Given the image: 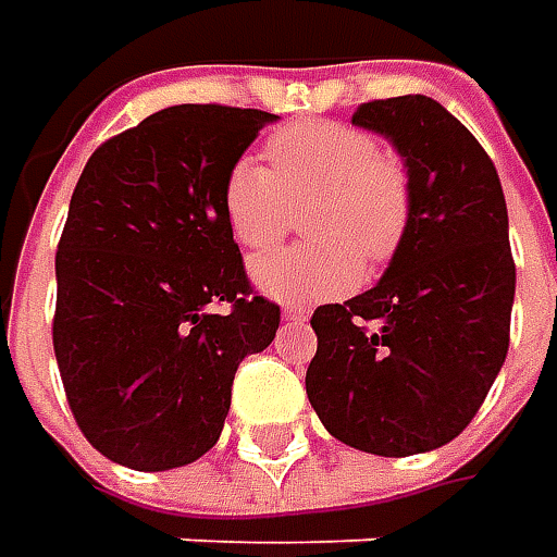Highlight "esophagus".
<instances>
[{"instance_id": "esophagus-1", "label": "esophagus", "mask_w": 557, "mask_h": 557, "mask_svg": "<svg viewBox=\"0 0 557 557\" xmlns=\"http://www.w3.org/2000/svg\"><path fill=\"white\" fill-rule=\"evenodd\" d=\"M310 319V312L304 310V307H288L285 310V322H290V325H304Z\"/></svg>"}]
</instances>
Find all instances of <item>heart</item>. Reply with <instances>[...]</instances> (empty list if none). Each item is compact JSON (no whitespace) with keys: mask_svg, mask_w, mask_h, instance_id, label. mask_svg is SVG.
<instances>
[{"mask_svg":"<svg viewBox=\"0 0 557 557\" xmlns=\"http://www.w3.org/2000/svg\"><path fill=\"white\" fill-rule=\"evenodd\" d=\"M272 170L242 158L223 183V213L235 242L269 250L290 228V207L304 210L307 245L269 253L253 278L269 297L310 304L350 290L359 260H394L412 223V173L381 148L374 133L341 120H300L267 141Z\"/></svg>","mask_w":557,"mask_h":557,"instance_id":"heart-1","label":"heart"}]
</instances>
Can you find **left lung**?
I'll use <instances>...</instances> for the list:
<instances>
[{
  "label": "left lung",
  "mask_w": 557,
  "mask_h": 557,
  "mask_svg": "<svg viewBox=\"0 0 557 557\" xmlns=\"http://www.w3.org/2000/svg\"><path fill=\"white\" fill-rule=\"evenodd\" d=\"M354 123L403 154L412 223L372 290L312 312L307 396L332 437L399 459L459 437L503 369L508 210L490 154L434 98L366 101Z\"/></svg>",
  "instance_id": "obj_1"
}]
</instances>
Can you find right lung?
Wrapping results in <instances>:
<instances>
[{
  "label": "right lung",
  "mask_w": 557,
  "mask_h": 557,
  "mask_svg": "<svg viewBox=\"0 0 557 557\" xmlns=\"http://www.w3.org/2000/svg\"><path fill=\"white\" fill-rule=\"evenodd\" d=\"M275 114L176 104L101 141L58 242L52 344L83 437L136 471L220 440L242 359L278 332L223 213V183Z\"/></svg>",
  "instance_id": "add662e5"
}]
</instances>
